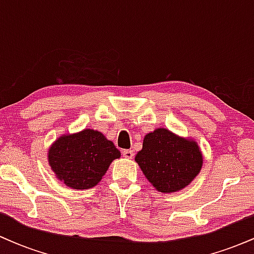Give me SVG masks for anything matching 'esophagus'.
Masks as SVG:
<instances>
[{"label":"esophagus","instance_id":"34e87169","mask_svg":"<svg viewBox=\"0 0 254 254\" xmlns=\"http://www.w3.org/2000/svg\"><path fill=\"white\" fill-rule=\"evenodd\" d=\"M122 155L124 157H127V159H132L133 156V151L130 150V149H127V150H123L122 151Z\"/></svg>","mask_w":254,"mask_h":254}]
</instances>
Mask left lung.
Returning a JSON list of instances; mask_svg holds the SVG:
<instances>
[{
    "label": "left lung",
    "mask_w": 254,
    "mask_h": 254,
    "mask_svg": "<svg viewBox=\"0 0 254 254\" xmlns=\"http://www.w3.org/2000/svg\"><path fill=\"white\" fill-rule=\"evenodd\" d=\"M135 161L157 191L183 190L198 176L203 165L197 142L159 127L147 133Z\"/></svg>",
    "instance_id": "1"
}]
</instances>
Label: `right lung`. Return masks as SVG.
Here are the masks:
<instances>
[{"mask_svg": "<svg viewBox=\"0 0 254 254\" xmlns=\"http://www.w3.org/2000/svg\"><path fill=\"white\" fill-rule=\"evenodd\" d=\"M121 151L100 131L84 129L58 137L49 149V165L57 179L75 190H86L103 179Z\"/></svg>", "mask_w": 254, "mask_h": 254, "instance_id": "add662e5", "label": "right lung"}]
</instances>
